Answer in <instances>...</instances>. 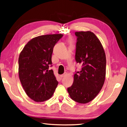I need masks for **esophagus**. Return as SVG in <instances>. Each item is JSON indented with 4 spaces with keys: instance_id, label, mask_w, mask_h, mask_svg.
Instances as JSON below:
<instances>
[{
    "instance_id": "1",
    "label": "esophagus",
    "mask_w": 127,
    "mask_h": 127,
    "mask_svg": "<svg viewBox=\"0 0 127 127\" xmlns=\"http://www.w3.org/2000/svg\"><path fill=\"white\" fill-rule=\"evenodd\" d=\"M66 73H64V74H61V75H60V77L61 78H63V77H64L66 75Z\"/></svg>"
}]
</instances>
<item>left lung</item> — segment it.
<instances>
[{"mask_svg":"<svg viewBox=\"0 0 127 127\" xmlns=\"http://www.w3.org/2000/svg\"><path fill=\"white\" fill-rule=\"evenodd\" d=\"M77 37L75 59L81 64L71 87L67 88L71 99L86 103L97 96L104 84L106 76L105 53L100 41L90 31L76 32Z\"/></svg>","mask_w":127,"mask_h":127,"instance_id":"8db88e82","label":"left lung"}]
</instances>
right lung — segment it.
Here are the masks:
<instances>
[{
	"mask_svg": "<svg viewBox=\"0 0 127 127\" xmlns=\"http://www.w3.org/2000/svg\"><path fill=\"white\" fill-rule=\"evenodd\" d=\"M63 36L54 34L33 38L20 53L19 78L26 94L34 101L49 99L58 86L53 71L49 68L54 46Z\"/></svg>",
	"mask_w": 127,
	"mask_h": 127,
	"instance_id": "add662e5",
	"label": "right lung"
}]
</instances>
